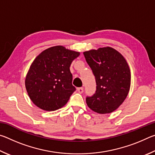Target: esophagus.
<instances>
[{
    "mask_svg": "<svg viewBox=\"0 0 155 155\" xmlns=\"http://www.w3.org/2000/svg\"><path fill=\"white\" fill-rule=\"evenodd\" d=\"M83 87H78L77 88V91H78V92H79L80 94H82L83 92Z\"/></svg>",
    "mask_w": 155,
    "mask_h": 155,
    "instance_id": "obj_1",
    "label": "esophagus"
}]
</instances>
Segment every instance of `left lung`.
<instances>
[{
    "label": "left lung",
    "mask_w": 155,
    "mask_h": 155,
    "mask_svg": "<svg viewBox=\"0 0 155 155\" xmlns=\"http://www.w3.org/2000/svg\"><path fill=\"white\" fill-rule=\"evenodd\" d=\"M95 77L96 91L86 97L87 106L101 114L118 108L128 94L130 72L127 62L115 49L105 47L83 52Z\"/></svg>",
    "instance_id": "obj_1"
}]
</instances>
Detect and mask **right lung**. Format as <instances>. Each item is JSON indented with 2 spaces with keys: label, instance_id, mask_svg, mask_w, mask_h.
<instances>
[{
  "label": "right lung",
  "instance_id": "right-lung-1",
  "mask_svg": "<svg viewBox=\"0 0 155 155\" xmlns=\"http://www.w3.org/2000/svg\"><path fill=\"white\" fill-rule=\"evenodd\" d=\"M79 52L53 46L44 51L31 64L25 80L28 96L37 107L55 111L64 107L76 90L70 66Z\"/></svg>",
  "mask_w": 155,
  "mask_h": 155
}]
</instances>
